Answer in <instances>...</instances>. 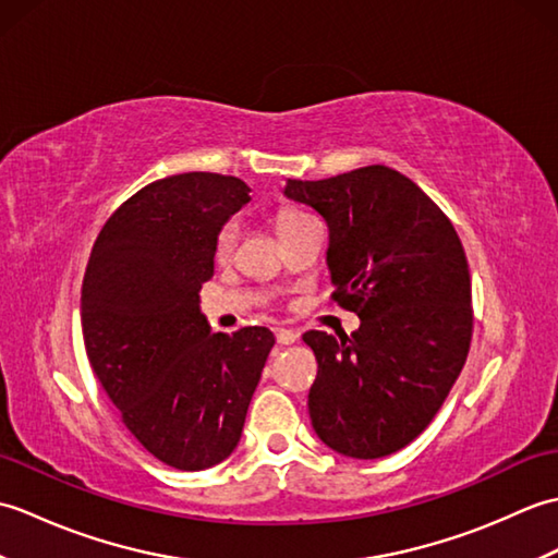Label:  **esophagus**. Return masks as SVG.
Returning <instances> with one entry per match:
<instances>
[{
  "instance_id": "esophagus-1",
  "label": "esophagus",
  "mask_w": 558,
  "mask_h": 558,
  "mask_svg": "<svg viewBox=\"0 0 558 558\" xmlns=\"http://www.w3.org/2000/svg\"><path fill=\"white\" fill-rule=\"evenodd\" d=\"M300 336L294 333V330H290V328H276V340H278V345H292L294 340H298Z\"/></svg>"
}]
</instances>
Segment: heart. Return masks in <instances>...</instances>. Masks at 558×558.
<instances>
[{
  "label": "heart",
  "mask_w": 558,
  "mask_h": 558,
  "mask_svg": "<svg viewBox=\"0 0 558 558\" xmlns=\"http://www.w3.org/2000/svg\"><path fill=\"white\" fill-rule=\"evenodd\" d=\"M304 218H310L306 213L298 210V208H286L278 213V228H286V225H292V222H300ZM236 234H240V225H236V220H228L222 225V228L218 230V236H216V256L220 260L230 258L232 248H234V242H236Z\"/></svg>",
  "instance_id": "heart-1"
}]
</instances>
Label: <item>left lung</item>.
<instances>
[{
	"label": "left lung",
	"instance_id": "obj_1",
	"mask_svg": "<svg viewBox=\"0 0 558 558\" xmlns=\"http://www.w3.org/2000/svg\"><path fill=\"white\" fill-rule=\"evenodd\" d=\"M282 194L326 220L333 300L360 316L350 338L304 333L318 362L314 432L348 458L396 453L429 426L468 360L472 288L460 236L386 165L288 180Z\"/></svg>",
	"mask_w": 558,
	"mask_h": 558
}]
</instances>
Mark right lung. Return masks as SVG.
Instances as JSON below:
<instances>
[{"instance_id": "obj_1", "label": "right lung", "mask_w": 558, "mask_h": 558, "mask_svg": "<svg viewBox=\"0 0 558 558\" xmlns=\"http://www.w3.org/2000/svg\"><path fill=\"white\" fill-rule=\"evenodd\" d=\"M248 192L216 172L144 186L105 222L83 276L93 372L138 444L177 470L213 468L236 448L276 342L264 326L213 333L198 306L218 230Z\"/></svg>"}]
</instances>
